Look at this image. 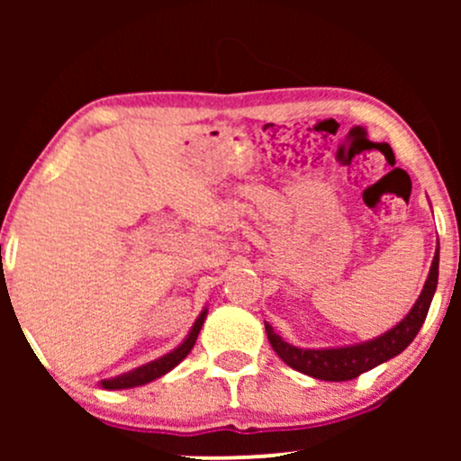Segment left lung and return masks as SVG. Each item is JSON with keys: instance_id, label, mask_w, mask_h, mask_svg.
I'll return each mask as SVG.
<instances>
[{"instance_id": "left-lung-1", "label": "left lung", "mask_w": 461, "mask_h": 461, "mask_svg": "<svg viewBox=\"0 0 461 461\" xmlns=\"http://www.w3.org/2000/svg\"><path fill=\"white\" fill-rule=\"evenodd\" d=\"M438 264H440V245L436 247V256H433L429 275H427V282L422 285V293L418 294L416 303L407 312L405 319H401V322H396L393 330L373 338V340L347 347L301 348L285 342L279 333L273 331V327L268 322H264L268 342H271L273 351L290 368L299 370V373L310 375L314 379H322V382H348V379H356L362 373H366V370L399 356L414 340L416 333L420 331L422 322L427 319L433 293L438 288Z\"/></svg>"}]
</instances>
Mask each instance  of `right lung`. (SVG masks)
<instances>
[{
	"label": "right lung",
	"mask_w": 461,
	"mask_h": 461,
	"mask_svg": "<svg viewBox=\"0 0 461 461\" xmlns=\"http://www.w3.org/2000/svg\"><path fill=\"white\" fill-rule=\"evenodd\" d=\"M205 314H208V308L201 310V314L197 316V321H194V325L190 327L188 336L184 338L182 345H179L177 348H173L171 353H167V356L153 359V362H149V364H142V366L130 370V373L116 375V377H113V379H102L99 385H102L104 390H125V388H136V385H145V384L153 382V379L167 375L168 370L176 368L177 364L188 356L190 348L194 347L201 327H203Z\"/></svg>",
	"instance_id": "right-lung-1"
}]
</instances>
